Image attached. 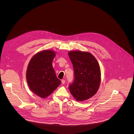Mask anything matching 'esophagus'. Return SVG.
Returning <instances> with one entry per match:
<instances>
[{
    "mask_svg": "<svg viewBox=\"0 0 134 134\" xmlns=\"http://www.w3.org/2000/svg\"><path fill=\"white\" fill-rule=\"evenodd\" d=\"M65 80H61V82H62V84H64L65 83Z\"/></svg>",
    "mask_w": 134,
    "mask_h": 134,
    "instance_id": "34e87169",
    "label": "esophagus"
}]
</instances>
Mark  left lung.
<instances>
[{
	"instance_id": "left-lung-1",
	"label": "left lung",
	"mask_w": 134,
	"mask_h": 134,
	"mask_svg": "<svg viewBox=\"0 0 134 134\" xmlns=\"http://www.w3.org/2000/svg\"><path fill=\"white\" fill-rule=\"evenodd\" d=\"M74 69V78L69 90L78 101L91 98L97 92L100 82L98 63L91 54L81 51L69 52Z\"/></svg>"
}]
</instances>
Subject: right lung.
<instances>
[{
  "label": "right lung",
  "mask_w": 134,
  "mask_h": 134,
  "mask_svg": "<svg viewBox=\"0 0 134 134\" xmlns=\"http://www.w3.org/2000/svg\"><path fill=\"white\" fill-rule=\"evenodd\" d=\"M55 53L45 50L35 55L30 60L26 72L28 85L31 90L42 98H46L61 83L53 67Z\"/></svg>",
  "instance_id": "obj_1"
}]
</instances>
